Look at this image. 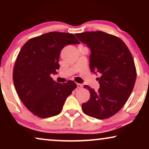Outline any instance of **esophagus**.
Instances as JSON below:
<instances>
[{
  "label": "esophagus",
  "mask_w": 149,
  "mask_h": 149,
  "mask_svg": "<svg viewBox=\"0 0 149 149\" xmlns=\"http://www.w3.org/2000/svg\"><path fill=\"white\" fill-rule=\"evenodd\" d=\"M77 88L78 89H82V87H83V85L82 84H80V83H77Z\"/></svg>",
  "instance_id": "esophagus-1"
}]
</instances>
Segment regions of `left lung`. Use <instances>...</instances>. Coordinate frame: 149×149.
Returning a JSON list of instances; mask_svg holds the SVG:
<instances>
[{
	"label": "left lung",
	"instance_id": "left-lung-1",
	"mask_svg": "<svg viewBox=\"0 0 149 149\" xmlns=\"http://www.w3.org/2000/svg\"><path fill=\"white\" fill-rule=\"evenodd\" d=\"M91 49V71L100 74L97 91L85 85L90 98L82 104L85 114L98 119L118 113L127 101L135 85L136 69L134 58L121 38L102 31L75 34Z\"/></svg>",
	"mask_w": 149,
	"mask_h": 149
}]
</instances>
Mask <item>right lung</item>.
I'll return each mask as SVG.
<instances>
[{
  "label": "right lung",
  "mask_w": 149,
  "mask_h": 149,
  "mask_svg": "<svg viewBox=\"0 0 149 149\" xmlns=\"http://www.w3.org/2000/svg\"><path fill=\"white\" fill-rule=\"evenodd\" d=\"M79 43L74 34L52 32L30 38L22 47L14 65L13 83L20 100L34 115L48 118L60 114L77 87L72 81L57 83L51 74L60 68L61 50Z\"/></svg>",
  "instance_id": "add662e5"
}]
</instances>
